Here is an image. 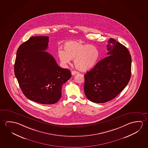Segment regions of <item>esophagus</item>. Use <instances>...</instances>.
<instances>
[{"label": "esophagus", "instance_id": "obj_1", "mask_svg": "<svg viewBox=\"0 0 148 148\" xmlns=\"http://www.w3.org/2000/svg\"><path fill=\"white\" fill-rule=\"evenodd\" d=\"M71 73H72V75H74L75 74H78V72L77 71H72L71 72Z\"/></svg>", "mask_w": 148, "mask_h": 148}]
</instances>
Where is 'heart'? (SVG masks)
<instances>
[{
	"mask_svg": "<svg viewBox=\"0 0 148 148\" xmlns=\"http://www.w3.org/2000/svg\"><path fill=\"white\" fill-rule=\"evenodd\" d=\"M63 50L59 49L58 56L63 64L70 62L74 59L75 67L80 71H86L93 68L99 58V51L97 46L85 43L80 40H72L63 44Z\"/></svg>",
	"mask_w": 148,
	"mask_h": 148,
	"instance_id": "obj_1",
	"label": "heart"
}]
</instances>
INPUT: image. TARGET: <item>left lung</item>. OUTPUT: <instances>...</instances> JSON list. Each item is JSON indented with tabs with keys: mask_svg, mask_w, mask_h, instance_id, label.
I'll use <instances>...</instances> for the list:
<instances>
[{
	"mask_svg": "<svg viewBox=\"0 0 148 148\" xmlns=\"http://www.w3.org/2000/svg\"><path fill=\"white\" fill-rule=\"evenodd\" d=\"M107 49L108 56L85 75V95L90 101L96 103L114 99L131 78L132 58L126 47L110 38Z\"/></svg>",
	"mask_w": 148,
	"mask_h": 148,
	"instance_id": "8db88e82",
	"label": "left lung"
}]
</instances>
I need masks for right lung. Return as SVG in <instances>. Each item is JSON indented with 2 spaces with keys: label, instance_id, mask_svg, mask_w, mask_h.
<instances>
[{
  "label": "right lung",
  "instance_id": "add662e5",
  "mask_svg": "<svg viewBox=\"0 0 148 148\" xmlns=\"http://www.w3.org/2000/svg\"><path fill=\"white\" fill-rule=\"evenodd\" d=\"M49 42V36L30 38L17 49L14 64L15 75L24 95L42 104L58 102L62 85L71 77L70 71L58 66L44 51Z\"/></svg>",
  "mask_w": 148,
  "mask_h": 148
}]
</instances>
